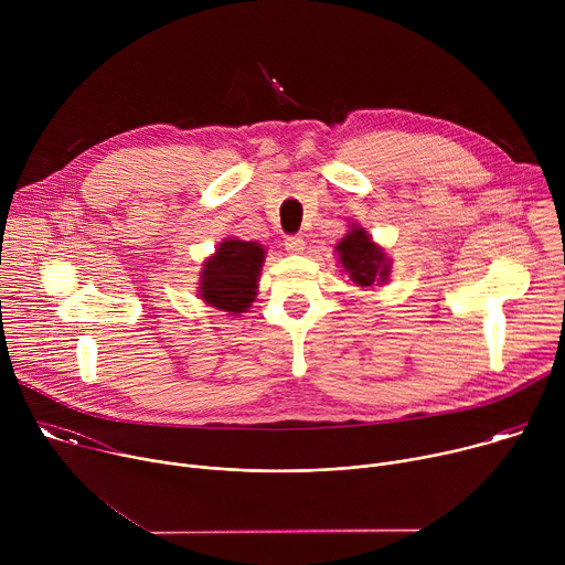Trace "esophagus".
Instances as JSON below:
<instances>
[{
    "mask_svg": "<svg viewBox=\"0 0 565 565\" xmlns=\"http://www.w3.org/2000/svg\"><path fill=\"white\" fill-rule=\"evenodd\" d=\"M303 246H306L303 236H299V234L286 236V250H288V253H292V255H299V253L303 250Z\"/></svg>",
    "mask_w": 565,
    "mask_h": 565,
    "instance_id": "obj_1",
    "label": "esophagus"
}]
</instances>
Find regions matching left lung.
<instances>
[{
	"label": "left lung",
	"mask_w": 565,
	"mask_h": 565,
	"mask_svg": "<svg viewBox=\"0 0 565 565\" xmlns=\"http://www.w3.org/2000/svg\"><path fill=\"white\" fill-rule=\"evenodd\" d=\"M338 255L344 270L358 286H373L375 281H384L388 275L384 253L362 227L353 225V230L338 244Z\"/></svg>",
	"instance_id": "1"
}]
</instances>
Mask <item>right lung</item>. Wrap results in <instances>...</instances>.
I'll return each instance as SVG.
<instances>
[{"label":"right lung","mask_w":565,"mask_h":565,"mask_svg":"<svg viewBox=\"0 0 565 565\" xmlns=\"http://www.w3.org/2000/svg\"><path fill=\"white\" fill-rule=\"evenodd\" d=\"M264 257L266 250L255 241H223L216 255L205 262L201 299L227 312H244L255 301Z\"/></svg>","instance_id":"right-lung-1"}]
</instances>
